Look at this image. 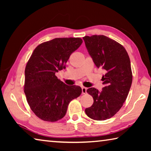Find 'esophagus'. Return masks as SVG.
Here are the masks:
<instances>
[{
	"label": "esophagus",
	"mask_w": 151,
	"mask_h": 151,
	"mask_svg": "<svg viewBox=\"0 0 151 151\" xmlns=\"http://www.w3.org/2000/svg\"><path fill=\"white\" fill-rule=\"evenodd\" d=\"M86 90H87V88L86 87H82V93L83 94H86Z\"/></svg>",
	"instance_id": "obj_1"
}]
</instances>
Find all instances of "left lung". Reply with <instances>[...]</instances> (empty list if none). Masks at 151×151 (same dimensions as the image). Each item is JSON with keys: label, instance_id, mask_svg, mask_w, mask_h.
<instances>
[{"label": "left lung", "instance_id": "8db88e82", "mask_svg": "<svg viewBox=\"0 0 151 151\" xmlns=\"http://www.w3.org/2000/svg\"><path fill=\"white\" fill-rule=\"evenodd\" d=\"M83 40L96 67L105 72L102 91L93 87L86 91L94 103L85 112L92 119L104 121L113 116L126 101L132 81L131 61L123 46L106 36H85Z\"/></svg>", "mask_w": 151, "mask_h": 151}]
</instances>
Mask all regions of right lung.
<instances>
[{"label":"right lung","mask_w":151,"mask_h":151,"mask_svg":"<svg viewBox=\"0 0 151 151\" xmlns=\"http://www.w3.org/2000/svg\"><path fill=\"white\" fill-rule=\"evenodd\" d=\"M82 42L81 38H56L37 46L28 61L24 91L32 112L43 121L63 119L70 102L81 95L80 86L65 85L55 74L66 68Z\"/></svg>","instance_id":"right-lung-1"}]
</instances>
